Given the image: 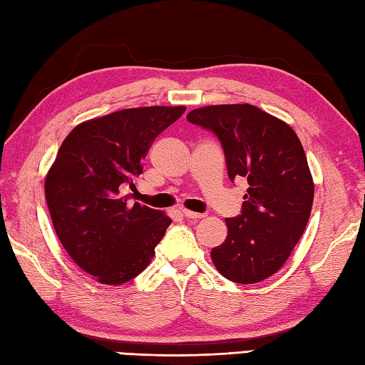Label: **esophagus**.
I'll return each mask as SVG.
<instances>
[{"mask_svg": "<svg viewBox=\"0 0 365 365\" xmlns=\"http://www.w3.org/2000/svg\"><path fill=\"white\" fill-rule=\"evenodd\" d=\"M182 213H183L185 218H188V220H200V218H205V213H196V212L187 210V208H183Z\"/></svg>", "mask_w": 365, "mask_h": 365, "instance_id": "1", "label": "esophagus"}]
</instances>
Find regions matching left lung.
<instances>
[{
    "label": "left lung",
    "mask_w": 365,
    "mask_h": 365,
    "mask_svg": "<svg viewBox=\"0 0 365 365\" xmlns=\"http://www.w3.org/2000/svg\"><path fill=\"white\" fill-rule=\"evenodd\" d=\"M187 119L220 139L232 182H247L242 213L227 218V238L212 250L216 269L238 284L274 274L306 229L314 182L297 133L252 105H213Z\"/></svg>",
    "instance_id": "left-lung-1"
}]
</instances>
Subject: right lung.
Instances as JSON below:
<instances>
[{
	"label": "right lung",
	"instance_id": "right-lung-1",
	"mask_svg": "<svg viewBox=\"0 0 365 365\" xmlns=\"http://www.w3.org/2000/svg\"><path fill=\"white\" fill-rule=\"evenodd\" d=\"M185 106L131 108L75 127L45 180L54 230L81 269L108 285L125 284L149 265L170 218L122 196L136 190L153 139Z\"/></svg>",
	"mask_w": 365,
	"mask_h": 365
}]
</instances>
